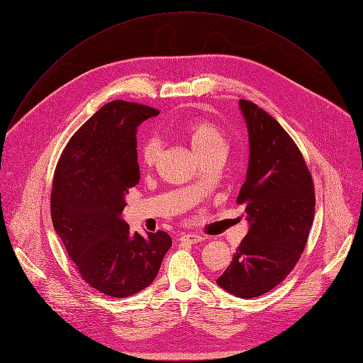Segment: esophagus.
I'll return each instance as SVG.
<instances>
[{
    "label": "esophagus",
    "instance_id": "34e87169",
    "mask_svg": "<svg viewBox=\"0 0 363 363\" xmlns=\"http://www.w3.org/2000/svg\"><path fill=\"white\" fill-rule=\"evenodd\" d=\"M203 240H206V238L203 235H199V234H184V235L179 237L181 242H188V244H197Z\"/></svg>",
    "mask_w": 363,
    "mask_h": 363
}]
</instances>
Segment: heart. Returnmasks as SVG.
<instances>
[{
    "label": "heart",
    "instance_id": "heart-1",
    "mask_svg": "<svg viewBox=\"0 0 363 363\" xmlns=\"http://www.w3.org/2000/svg\"><path fill=\"white\" fill-rule=\"evenodd\" d=\"M179 130L186 137L199 159L226 150V140L220 128L203 118H188L179 122ZM162 144L157 138H147L140 144L138 157L144 166H152L160 155Z\"/></svg>",
    "mask_w": 363,
    "mask_h": 363
}]
</instances>
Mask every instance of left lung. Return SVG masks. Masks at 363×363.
Here are the masks:
<instances>
[{
  "mask_svg": "<svg viewBox=\"0 0 363 363\" xmlns=\"http://www.w3.org/2000/svg\"><path fill=\"white\" fill-rule=\"evenodd\" d=\"M240 108L250 156L237 203L245 206L250 228L216 282L252 298L275 289L294 269L315 216V186L298 147L271 114L247 100H240Z\"/></svg>",
  "mask_w": 363,
  "mask_h": 363,
  "instance_id": "left-lung-1",
  "label": "left lung"
}]
</instances>
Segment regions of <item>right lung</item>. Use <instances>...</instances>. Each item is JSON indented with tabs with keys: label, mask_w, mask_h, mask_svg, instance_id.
Wrapping results in <instances>:
<instances>
[{
	"label": "right lung",
	"mask_w": 363,
	"mask_h": 363,
	"mask_svg": "<svg viewBox=\"0 0 363 363\" xmlns=\"http://www.w3.org/2000/svg\"><path fill=\"white\" fill-rule=\"evenodd\" d=\"M157 114L138 103L104 104L74 132L54 172V230L85 282L110 297L148 287L172 245L163 231L132 234L121 216L140 182L137 128Z\"/></svg>",
	"instance_id": "obj_1"
}]
</instances>
